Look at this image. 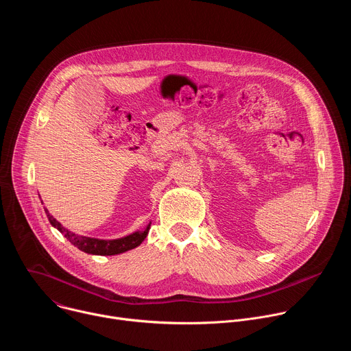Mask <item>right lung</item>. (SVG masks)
<instances>
[{"mask_svg": "<svg viewBox=\"0 0 351 351\" xmlns=\"http://www.w3.org/2000/svg\"><path fill=\"white\" fill-rule=\"evenodd\" d=\"M49 223H51L54 228H57L75 247H77L82 252L87 254H95V256H115L128 252V250L136 248L137 245L141 244V241L147 237L149 225L144 230L134 232L129 236L121 237V239H114V240H103V239H94V237H86V236H79L66 228H64L53 215H49L48 210L44 208Z\"/></svg>", "mask_w": 351, "mask_h": 351, "instance_id": "obj_1", "label": "right lung"}]
</instances>
